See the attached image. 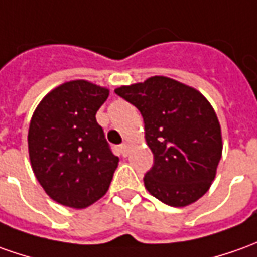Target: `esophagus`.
<instances>
[{
    "mask_svg": "<svg viewBox=\"0 0 257 257\" xmlns=\"http://www.w3.org/2000/svg\"><path fill=\"white\" fill-rule=\"evenodd\" d=\"M121 152H122V155L123 156H128V153H129V145L126 142L125 143H122L121 145Z\"/></svg>",
    "mask_w": 257,
    "mask_h": 257,
    "instance_id": "1",
    "label": "esophagus"
}]
</instances>
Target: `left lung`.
<instances>
[{"label": "left lung", "mask_w": 257, "mask_h": 257, "mask_svg": "<svg viewBox=\"0 0 257 257\" xmlns=\"http://www.w3.org/2000/svg\"><path fill=\"white\" fill-rule=\"evenodd\" d=\"M115 92L141 111L155 158L143 183L159 201L187 207L211 187L222 156L215 111L197 88L165 76L121 85Z\"/></svg>", "instance_id": "obj_1"}]
</instances>
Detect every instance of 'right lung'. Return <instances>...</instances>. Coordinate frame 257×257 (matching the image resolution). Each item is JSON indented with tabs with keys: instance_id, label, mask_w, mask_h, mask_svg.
Masks as SVG:
<instances>
[{
	"instance_id": "1",
	"label": "right lung",
	"mask_w": 257,
	"mask_h": 257,
	"mask_svg": "<svg viewBox=\"0 0 257 257\" xmlns=\"http://www.w3.org/2000/svg\"><path fill=\"white\" fill-rule=\"evenodd\" d=\"M108 95L106 87L70 80L49 91L33 111L31 166L45 193L60 205L87 208L109 188L119 159L95 119Z\"/></svg>"
}]
</instances>
